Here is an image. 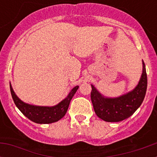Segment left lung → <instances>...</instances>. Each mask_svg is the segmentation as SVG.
<instances>
[{
    "mask_svg": "<svg viewBox=\"0 0 157 157\" xmlns=\"http://www.w3.org/2000/svg\"><path fill=\"white\" fill-rule=\"evenodd\" d=\"M137 86L129 93L118 98H105L93 85L91 101L97 116L106 122H120L132 116L141 106L147 89V75L145 65Z\"/></svg>",
    "mask_w": 157,
    "mask_h": 157,
    "instance_id": "left-lung-1",
    "label": "left lung"
}]
</instances>
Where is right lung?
Wrapping results in <instances>:
<instances>
[{
	"mask_svg": "<svg viewBox=\"0 0 157 157\" xmlns=\"http://www.w3.org/2000/svg\"><path fill=\"white\" fill-rule=\"evenodd\" d=\"M78 89V86H76L72 89L67 98L60 101L55 106H36L25 103L18 98L14 92L13 89L10 84V90L12 94L14 103L16 105L19 111L27 117L30 120L40 124H48L57 122L63 117L66 114L69 104L73 98V96Z\"/></svg>",
	"mask_w": 157,
	"mask_h": 157,
	"instance_id": "add662e5",
	"label": "right lung"
}]
</instances>
